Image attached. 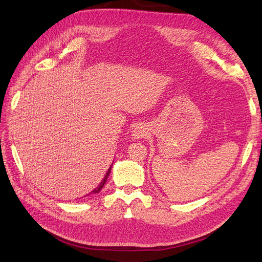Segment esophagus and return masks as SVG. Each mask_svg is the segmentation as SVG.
<instances>
[{
    "label": "esophagus",
    "instance_id": "esophagus-1",
    "mask_svg": "<svg viewBox=\"0 0 262 262\" xmlns=\"http://www.w3.org/2000/svg\"><path fill=\"white\" fill-rule=\"evenodd\" d=\"M148 134V130L145 125H138L134 128V130L132 131V139L134 140H138V139H142V138H145Z\"/></svg>",
    "mask_w": 262,
    "mask_h": 262
}]
</instances>
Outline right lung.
<instances>
[{
  "mask_svg": "<svg viewBox=\"0 0 262 262\" xmlns=\"http://www.w3.org/2000/svg\"><path fill=\"white\" fill-rule=\"evenodd\" d=\"M112 166H113V165H112ZM112 166H110V167H109V169L107 170V172H106V175H105L104 179H102V180H101V182H100V184H99V186H98L97 188H95V189L93 190V191L91 192V194H92V193H98V192L100 191V190H101V188L105 186V184H106V181H107V178H108V176H109V173H110V170H112Z\"/></svg>",
  "mask_w": 262,
  "mask_h": 262,
  "instance_id": "add662e5",
  "label": "right lung"
}]
</instances>
